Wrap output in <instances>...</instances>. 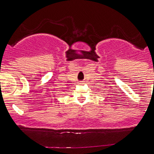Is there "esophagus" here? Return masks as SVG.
I'll list each match as a JSON object with an SVG mask.
<instances>
[{
	"mask_svg": "<svg viewBox=\"0 0 154 154\" xmlns=\"http://www.w3.org/2000/svg\"><path fill=\"white\" fill-rule=\"evenodd\" d=\"M84 84V82H83V81L79 82V84Z\"/></svg>",
	"mask_w": 154,
	"mask_h": 154,
	"instance_id": "34e87169",
	"label": "esophagus"
}]
</instances>
